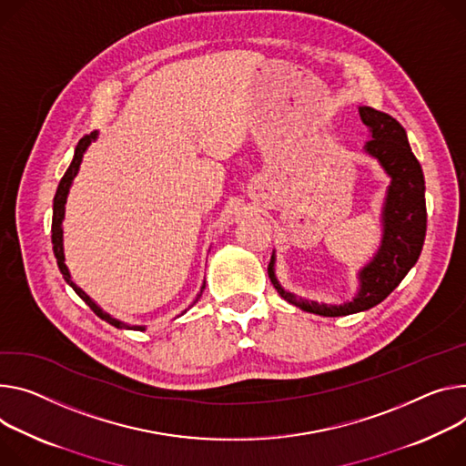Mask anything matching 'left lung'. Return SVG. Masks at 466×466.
<instances>
[{"label": "left lung", "mask_w": 466, "mask_h": 466, "mask_svg": "<svg viewBox=\"0 0 466 466\" xmlns=\"http://www.w3.org/2000/svg\"><path fill=\"white\" fill-rule=\"evenodd\" d=\"M359 115L368 128L370 139L364 143L362 152L380 165L390 184L380 208V243L371 260L357 271V293L340 305L318 303L299 298L279 282L275 250L268 268L271 284L280 298L305 312L325 318L364 312L387 299L418 262L426 239V182L421 167L410 150L407 132L396 118L373 107L360 106Z\"/></svg>", "instance_id": "obj_1"}]
</instances>
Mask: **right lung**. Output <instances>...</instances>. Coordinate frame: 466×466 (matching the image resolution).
<instances>
[{"label": "right lung", "instance_id": "right-lung-1", "mask_svg": "<svg viewBox=\"0 0 466 466\" xmlns=\"http://www.w3.org/2000/svg\"><path fill=\"white\" fill-rule=\"evenodd\" d=\"M98 139V132H93V134H89V136H86L83 139H79V143H77V147H76V150H74V157H72V163H70V167L66 168V173H65V177L61 178V182H59V187H57V193H56V197H54V219H52V243H54V255H56V258H57V266H59V271H61V275H63V279L66 280V284L79 295V298L86 301L89 307H91V310L100 318V319H104V321H107L109 325H113V327H116V329H128V330H145L147 327L145 325H130V323H126V321H120V319H116V318H113L109 312H106L104 309H100L98 307V303L93 299V298H89V295L83 291L74 280H72V277H70V271H68V268H66V264H65V245H63V221H65V204H66V198H68V193H70V187H72V184H74V178L77 177V173H79V165H81V161H83V156H86V152L89 150V147H91V143H95ZM204 286H206V280L202 282V288H200V293H197V298H195V301H193V305L200 299V295H202V289H204ZM191 305V307H193ZM182 314H186V310L182 312ZM180 314V316H182Z\"/></svg>", "mask_w": 466, "mask_h": 466}]
</instances>
